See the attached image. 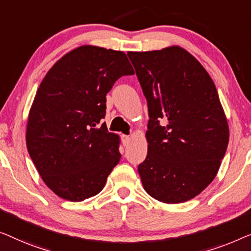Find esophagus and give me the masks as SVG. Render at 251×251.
Instances as JSON below:
<instances>
[{"mask_svg": "<svg viewBox=\"0 0 251 251\" xmlns=\"http://www.w3.org/2000/svg\"><path fill=\"white\" fill-rule=\"evenodd\" d=\"M129 141H130L129 136H127V135H123V136H122V142H123V146H124V147L128 146Z\"/></svg>", "mask_w": 251, "mask_h": 251, "instance_id": "obj_1", "label": "esophagus"}]
</instances>
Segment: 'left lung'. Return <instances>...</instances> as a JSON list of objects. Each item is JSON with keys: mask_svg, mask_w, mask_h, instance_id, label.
Masks as SVG:
<instances>
[{"mask_svg": "<svg viewBox=\"0 0 251 251\" xmlns=\"http://www.w3.org/2000/svg\"><path fill=\"white\" fill-rule=\"evenodd\" d=\"M127 55L150 118L148 154L137 168L143 188L161 202H184L210 184L226 152L228 125L216 86L179 47Z\"/></svg>", "mask_w": 251, "mask_h": 251, "instance_id": "1", "label": "left lung"}]
</instances>
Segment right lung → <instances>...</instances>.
<instances>
[{
    "mask_svg": "<svg viewBox=\"0 0 251 251\" xmlns=\"http://www.w3.org/2000/svg\"><path fill=\"white\" fill-rule=\"evenodd\" d=\"M134 70L122 51L91 45L63 55L49 70L28 116V153L56 196L83 201L103 189L121 160L119 137L109 133L105 95Z\"/></svg>",
    "mask_w": 251,
    "mask_h": 251,
    "instance_id": "right-lung-1",
    "label": "right lung"
}]
</instances>
